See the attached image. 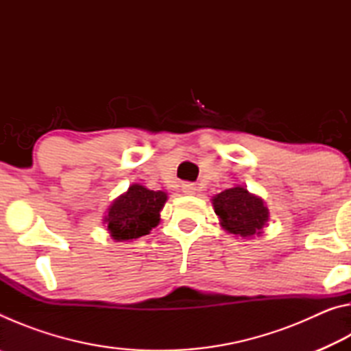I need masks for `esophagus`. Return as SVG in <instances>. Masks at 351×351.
I'll use <instances>...</instances> for the list:
<instances>
[{"label":"esophagus","instance_id":"1","mask_svg":"<svg viewBox=\"0 0 351 351\" xmlns=\"http://www.w3.org/2000/svg\"><path fill=\"white\" fill-rule=\"evenodd\" d=\"M197 184H193V182H184L182 184V192L186 193V195H195L197 193Z\"/></svg>","mask_w":351,"mask_h":351}]
</instances>
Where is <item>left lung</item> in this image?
I'll list each match as a JSON object with an SVG mask.
<instances>
[{"label":"left lung","instance_id":"1","mask_svg":"<svg viewBox=\"0 0 351 351\" xmlns=\"http://www.w3.org/2000/svg\"><path fill=\"white\" fill-rule=\"evenodd\" d=\"M213 207L221 218L223 228L240 237L258 235L269 218L263 201L249 193L245 187H232L218 193L213 198Z\"/></svg>","mask_w":351,"mask_h":351}]
</instances>
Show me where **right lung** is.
I'll return each instance as SVG.
<instances>
[{
  "label": "right lung",
  "mask_w": 351,
  "mask_h": 351,
  "mask_svg": "<svg viewBox=\"0 0 351 351\" xmlns=\"http://www.w3.org/2000/svg\"><path fill=\"white\" fill-rule=\"evenodd\" d=\"M165 201L167 195L161 190L154 192L139 184L130 186L128 192L111 204L108 215L105 217L112 239L123 241L150 234L159 223V212Z\"/></svg>",
  "instance_id": "1"
}]
</instances>
